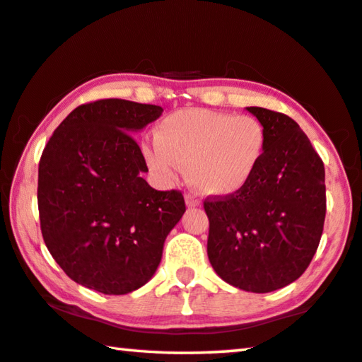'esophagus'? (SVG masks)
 <instances>
[{"mask_svg": "<svg viewBox=\"0 0 362 362\" xmlns=\"http://www.w3.org/2000/svg\"><path fill=\"white\" fill-rule=\"evenodd\" d=\"M185 203H187L188 208H194V206H199V198H198V194H194V193H187V194H185Z\"/></svg>", "mask_w": 362, "mask_h": 362, "instance_id": "1", "label": "esophagus"}]
</instances>
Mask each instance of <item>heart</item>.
Instances as JSON below:
<instances>
[{
  "label": "heart",
  "mask_w": 362,
  "mask_h": 362,
  "mask_svg": "<svg viewBox=\"0 0 362 362\" xmlns=\"http://www.w3.org/2000/svg\"><path fill=\"white\" fill-rule=\"evenodd\" d=\"M266 148L267 132L256 117L192 107L160 120L143 153L160 180H174L185 165L203 193L230 197L253 180Z\"/></svg>",
  "instance_id": "1"
}]
</instances>
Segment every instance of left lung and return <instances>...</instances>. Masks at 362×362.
<instances>
[{
    "mask_svg": "<svg viewBox=\"0 0 362 362\" xmlns=\"http://www.w3.org/2000/svg\"><path fill=\"white\" fill-rule=\"evenodd\" d=\"M246 109L266 127V154L242 192L204 199L208 257L227 284L267 293L295 282L313 261L325 221V170L293 119Z\"/></svg>",
    "mask_w": 362,
    "mask_h": 362,
    "instance_id": "obj_1",
    "label": "left lung"
}]
</instances>
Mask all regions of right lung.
I'll list each match as a JSON object with an SVG mask.
<instances>
[{
    "label": "right lung",
    "instance_id": "1",
    "mask_svg": "<svg viewBox=\"0 0 362 362\" xmlns=\"http://www.w3.org/2000/svg\"><path fill=\"white\" fill-rule=\"evenodd\" d=\"M164 109L96 100L69 114L38 164V212L51 256L74 282L125 295L153 277L164 240L185 212L179 190L158 192L136 132Z\"/></svg>",
    "mask_w": 362,
    "mask_h": 362
}]
</instances>
